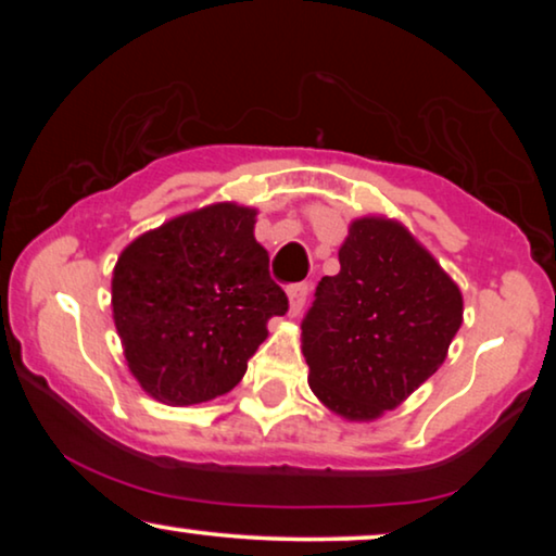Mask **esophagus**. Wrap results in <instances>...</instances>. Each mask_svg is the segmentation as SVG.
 Wrapping results in <instances>:
<instances>
[{"label": "esophagus", "instance_id": "34e87169", "mask_svg": "<svg viewBox=\"0 0 556 556\" xmlns=\"http://www.w3.org/2000/svg\"><path fill=\"white\" fill-rule=\"evenodd\" d=\"M306 299H308V286L306 283L288 286V314L299 316L303 306H306Z\"/></svg>", "mask_w": 556, "mask_h": 556}]
</instances>
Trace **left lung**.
Masks as SVG:
<instances>
[{"label":"left lung","instance_id":"8db88e82","mask_svg":"<svg viewBox=\"0 0 556 556\" xmlns=\"http://www.w3.org/2000/svg\"><path fill=\"white\" fill-rule=\"evenodd\" d=\"M339 265L301 324L308 384L331 413L377 420L445 362L463 295L397 219H354Z\"/></svg>","mask_w":556,"mask_h":556}]
</instances>
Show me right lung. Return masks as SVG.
<instances>
[{
	"mask_svg": "<svg viewBox=\"0 0 556 556\" xmlns=\"http://www.w3.org/2000/svg\"><path fill=\"white\" fill-rule=\"evenodd\" d=\"M253 207L217 202L143 232L118 255L113 321L151 397L197 405L230 392L288 299L255 240Z\"/></svg>",
	"mask_w": 556,
	"mask_h": 556,
	"instance_id": "1",
	"label": "right lung"
}]
</instances>
